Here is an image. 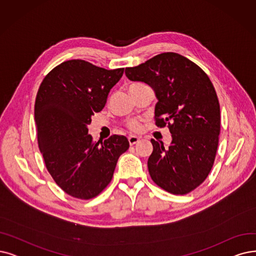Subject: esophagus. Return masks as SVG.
I'll list each match as a JSON object with an SVG mask.
<instances>
[{
    "label": "esophagus",
    "mask_w": 256,
    "mask_h": 256,
    "mask_svg": "<svg viewBox=\"0 0 256 256\" xmlns=\"http://www.w3.org/2000/svg\"><path fill=\"white\" fill-rule=\"evenodd\" d=\"M128 142H129V144L132 146V145H136V142H140V138H138V136H128Z\"/></svg>",
    "instance_id": "esophagus-1"
}]
</instances>
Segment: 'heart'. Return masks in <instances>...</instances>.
I'll return each mask as SVG.
<instances>
[{
  "mask_svg": "<svg viewBox=\"0 0 256 256\" xmlns=\"http://www.w3.org/2000/svg\"><path fill=\"white\" fill-rule=\"evenodd\" d=\"M138 85H142L140 83H134V84H131L129 88L131 87H136V86H138ZM128 128L132 131H138L140 128V122L138 120H131L128 122Z\"/></svg>",
  "mask_w": 256,
  "mask_h": 256,
  "instance_id": "obj_1",
  "label": "heart"
}]
</instances>
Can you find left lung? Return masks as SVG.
Listing matches in <instances>:
<instances>
[{"label":"left lung","mask_w":256,"mask_h":256,"mask_svg":"<svg viewBox=\"0 0 256 256\" xmlns=\"http://www.w3.org/2000/svg\"><path fill=\"white\" fill-rule=\"evenodd\" d=\"M130 80L154 90L156 125L169 128L170 146L151 140L149 174L158 187L184 196L207 178L216 160L220 109L216 89L200 66L176 52H164L125 70Z\"/></svg>","instance_id":"8db88e82"}]
</instances>
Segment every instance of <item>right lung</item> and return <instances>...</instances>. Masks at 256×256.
Masks as SVG:
<instances>
[{"mask_svg": "<svg viewBox=\"0 0 256 256\" xmlns=\"http://www.w3.org/2000/svg\"><path fill=\"white\" fill-rule=\"evenodd\" d=\"M122 74L124 68L107 70L70 60L54 67L40 85L34 104L38 148L50 176L70 196H98L129 148L124 136L96 142L87 128Z\"/></svg>", "mask_w": 256, "mask_h": 256, "instance_id": "add662e5", "label": "right lung"}]
</instances>
